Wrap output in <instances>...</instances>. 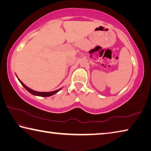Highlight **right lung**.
Returning <instances> with one entry per match:
<instances>
[{
    "label": "right lung",
    "instance_id": "1",
    "mask_svg": "<svg viewBox=\"0 0 151 151\" xmlns=\"http://www.w3.org/2000/svg\"><path fill=\"white\" fill-rule=\"evenodd\" d=\"M19 81H20V83H21V85L24 86V87L27 89V90L30 93H31L32 94H34V95H36V96H52L53 95V94H55V93H58V91H59L60 90V89H58V90H57V91H52V92H49V93H43V92H37V91H33L32 90V89L29 88L28 86H27L26 85H24V83H22V82L21 81H20L19 79Z\"/></svg>",
    "mask_w": 151,
    "mask_h": 151
}]
</instances>
